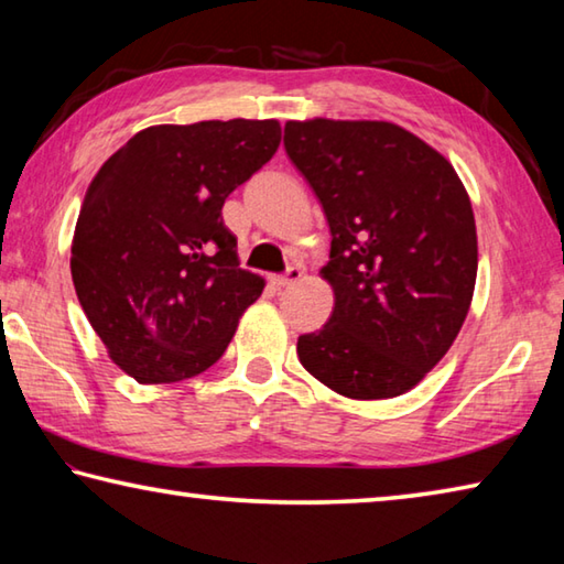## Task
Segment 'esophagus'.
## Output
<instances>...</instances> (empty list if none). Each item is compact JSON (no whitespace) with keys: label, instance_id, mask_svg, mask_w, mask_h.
Wrapping results in <instances>:
<instances>
[{"label":"esophagus","instance_id":"34e87169","mask_svg":"<svg viewBox=\"0 0 564 564\" xmlns=\"http://www.w3.org/2000/svg\"><path fill=\"white\" fill-rule=\"evenodd\" d=\"M301 275H303V271L295 269V265H291L289 271L273 275L271 281H273V285H279V289H283V285H291V283H295V281H301Z\"/></svg>","mask_w":564,"mask_h":564}]
</instances>
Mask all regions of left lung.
<instances>
[{
  "instance_id": "left-lung-1",
  "label": "left lung",
  "mask_w": 564,
  "mask_h": 564,
  "mask_svg": "<svg viewBox=\"0 0 564 564\" xmlns=\"http://www.w3.org/2000/svg\"><path fill=\"white\" fill-rule=\"evenodd\" d=\"M285 154L330 228L336 305L299 338L303 368L356 400L415 388L470 311L477 234L451 161L390 121H289Z\"/></svg>"
}]
</instances>
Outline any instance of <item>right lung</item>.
<instances>
[{
    "label": "right lung",
    "instance_id": "add662e5",
    "mask_svg": "<svg viewBox=\"0 0 564 564\" xmlns=\"http://www.w3.org/2000/svg\"><path fill=\"white\" fill-rule=\"evenodd\" d=\"M279 121L161 123L131 137L84 196L72 279L111 360L139 383L212 368L263 279L238 269L228 194L269 164Z\"/></svg>",
    "mask_w": 564,
    "mask_h": 564
}]
</instances>
